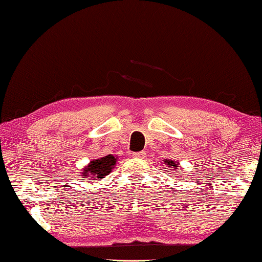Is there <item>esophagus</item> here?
<instances>
[{
    "mask_svg": "<svg viewBox=\"0 0 262 262\" xmlns=\"http://www.w3.org/2000/svg\"><path fill=\"white\" fill-rule=\"evenodd\" d=\"M144 155H146V153H144V151H138V153H133V158L142 159V158H144Z\"/></svg>",
    "mask_w": 262,
    "mask_h": 262,
    "instance_id": "obj_1",
    "label": "esophagus"
}]
</instances>
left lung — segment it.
I'll list each match as a JSON object with an SVG mask.
<instances>
[{"label": "left lung", "instance_id": "left-lung-1", "mask_svg": "<svg viewBox=\"0 0 262 262\" xmlns=\"http://www.w3.org/2000/svg\"><path fill=\"white\" fill-rule=\"evenodd\" d=\"M163 162H165L166 165L169 167V168H173V169H178V167H180V165H179V163H178L177 161H173V160H169V159H168V160L166 159ZM169 170H170V169H169Z\"/></svg>", "mask_w": 262, "mask_h": 262}]
</instances>
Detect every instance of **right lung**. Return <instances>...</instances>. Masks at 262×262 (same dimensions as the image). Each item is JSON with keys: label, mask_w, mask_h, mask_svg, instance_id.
Wrapping results in <instances>:
<instances>
[{"label": "right lung", "mask_w": 262, "mask_h": 262, "mask_svg": "<svg viewBox=\"0 0 262 262\" xmlns=\"http://www.w3.org/2000/svg\"><path fill=\"white\" fill-rule=\"evenodd\" d=\"M118 162V156L109 154L103 158L94 159L81 171V178H88L93 180H102L104 177L109 175V173L114 169ZM84 180V179H82Z\"/></svg>", "instance_id": "obj_1"}]
</instances>
